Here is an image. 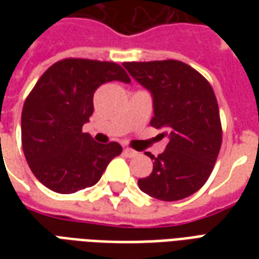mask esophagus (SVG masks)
<instances>
[{
	"label": "esophagus",
	"mask_w": 259,
	"mask_h": 259,
	"mask_svg": "<svg viewBox=\"0 0 259 259\" xmlns=\"http://www.w3.org/2000/svg\"><path fill=\"white\" fill-rule=\"evenodd\" d=\"M123 152L129 158H133V157H136V155H137V151H135V150H132V148H124Z\"/></svg>",
	"instance_id": "34e87169"
}]
</instances>
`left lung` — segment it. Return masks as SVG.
Listing matches in <instances>:
<instances>
[{
	"instance_id": "1",
	"label": "left lung",
	"mask_w": 259,
	"mask_h": 259,
	"mask_svg": "<svg viewBox=\"0 0 259 259\" xmlns=\"http://www.w3.org/2000/svg\"><path fill=\"white\" fill-rule=\"evenodd\" d=\"M133 79L150 91L154 116L150 124L162 129L169 143L154 157L151 175L139 179L143 193L157 200L178 201L204 186L222 144L217 97L197 70L180 61L124 62Z\"/></svg>"
}]
</instances>
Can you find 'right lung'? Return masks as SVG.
<instances>
[{
    "mask_svg": "<svg viewBox=\"0 0 259 259\" xmlns=\"http://www.w3.org/2000/svg\"><path fill=\"white\" fill-rule=\"evenodd\" d=\"M130 83L115 62L69 58L44 72L22 111V147L37 180L70 194L94 186L108 163L122 152L118 143L101 144L83 124L93 112L96 90L108 81Z\"/></svg>",
    "mask_w": 259,
    "mask_h": 259,
    "instance_id": "right-lung-1",
    "label": "right lung"
}]
</instances>
